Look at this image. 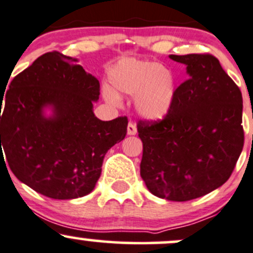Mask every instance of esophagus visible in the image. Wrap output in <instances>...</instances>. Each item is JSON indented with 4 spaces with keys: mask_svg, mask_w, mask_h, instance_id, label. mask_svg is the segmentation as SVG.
<instances>
[{
    "mask_svg": "<svg viewBox=\"0 0 253 253\" xmlns=\"http://www.w3.org/2000/svg\"><path fill=\"white\" fill-rule=\"evenodd\" d=\"M127 135H136L137 132V127H136V124L132 123V122H129V124H127Z\"/></svg>",
    "mask_w": 253,
    "mask_h": 253,
    "instance_id": "1",
    "label": "esophagus"
}]
</instances>
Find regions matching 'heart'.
Here are the masks:
<instances>
[{
  "label": "heart",
  "mask_w": 253,
  "mask_h": 253,
  "mask_svg": "<svg viewBox=\"0 0 253 253\" xmlns=\"http://www.w3.org/2000/svg\"><path fill=\"white\" fill-rule=\"evenodd\" d=\"M110 81L119 93L136 95L137 112L151 121L164 118L175 101L177 90L175 72L158 62L124 59L110 71ZM104 96L110 104H121V96L111 86H104Z\"/></svg>",
  "instance_id": "obj_1"
}]
</instances>
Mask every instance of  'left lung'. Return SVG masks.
I'll use <instances>...</instances> for the list:
<instances>
[{"label":"left lung","instance_id":"obj_1","mask_svg":"<svg viewBox=\"0 0 253 253\" xmlns=\"http://www.w3.org/2000/svg\"><path fill=\"white\" fill-rule=\"evenodd\" d=\"M187 66L164 119L138 121L140 173L148 191L188 202L221 187L244 147L243 95L211 54L170 55Z\"/></svg>","mask_w":253,"mask_h":253}]
</instances>
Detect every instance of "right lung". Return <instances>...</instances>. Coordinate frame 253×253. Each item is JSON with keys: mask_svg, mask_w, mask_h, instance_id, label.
Listing matches in <instances>:
<instances>
[{"mask_svg": "<svg viewBox=\"0 0 253 253\" xmlns=\"http://www.w3.org/2000/svg\"><path fill=\"white\" fill-rule=\"evenodd\" d=\"M76 62L59 51L37 58L10 82L1 116V149L12 172L51 199L89 194L107 151L126 135V117H95L100 83Z\"/></svg>", "mask_w": 253, "mask_h": 253, "instance_id": "obj_1", "label": "right lung"}]
</instances>
